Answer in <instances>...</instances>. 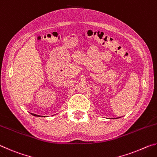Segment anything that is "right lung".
Listing matches in <instances>:
<instances>
[{
    "label": "right lung",
    "mask_w": 157,
    "mask_h": 157,
    "mask_svg": "<svg viewBox=\"0 0 157 157\" xmlns=\"http://www.w3.org/2000/svg\"><path fill=\"white\" fill-rule=\"evenodd\" d=\"M32 115H33V116H38L37 115H36V114H34V113H31Z\"/></svg>",
    "instance_id": "obj_1"
}]
</instances>
